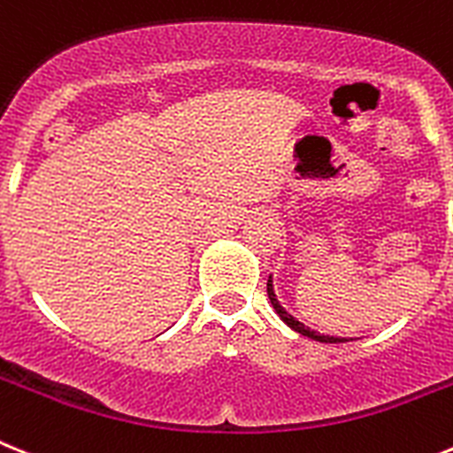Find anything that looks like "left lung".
Instances as JSON below:
<instances>
[{
    "label": "left lung",
    "instance_id": "8db88e82",
    "mask_svg": "<svg viewBox=\"0 0 453 453\" xmlns=\"http://www.w3.org/2000/svg\"><path fill=\"white\" fill-rule=\"evenodd\" d=\"M268 297H270V303H273L274 311L280 314V319L284 320V323H286V326H288V327H293V330H296V332H300L303 337H309V339H314V342H323V343H342V342H348V339L326 337V334H319V332L309 330V327H304L303 323H300V320L293 319V316L288 314V311H286L284 307H281L280 300H277V296H274V291H273V277H268Z\"/></svg>",
    "mask_w": 453,
    "mask_h": 453
}]
</instances>
